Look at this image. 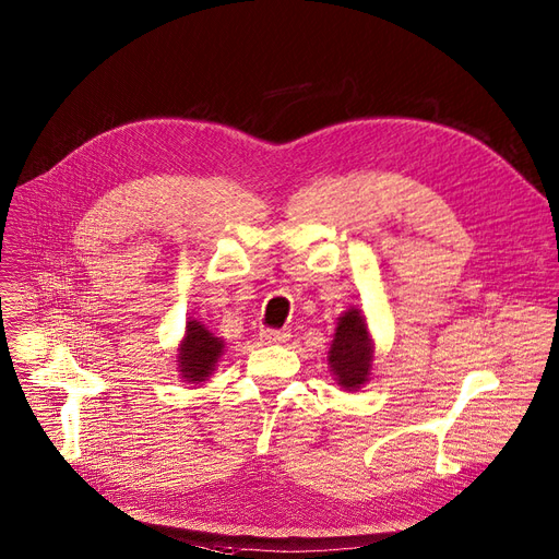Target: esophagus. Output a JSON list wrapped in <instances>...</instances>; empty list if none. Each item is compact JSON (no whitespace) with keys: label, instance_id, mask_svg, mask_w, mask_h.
Returning <instances> with one entry per match:
<instances>
[{"label":"esophagus","instance_id":"34e87169","mask_svg":"<svg viewBox=\"0 0 559 559\" xmlns=\"http://www.w3.org/2000/svg\"><path fill=\"white\" fill-rule=\"evenodd\" d=\"M260 340L264 344H285L289 340V331H272V329H264L260 331Z\"/></svg>","mask_w":559,"mask_h":559}]
</instances>
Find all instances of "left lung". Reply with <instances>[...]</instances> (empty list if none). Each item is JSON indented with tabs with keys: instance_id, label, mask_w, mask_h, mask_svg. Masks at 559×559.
I'll list each match as a JSON object with an SVG mask.
<instances>
[{
	"instance_id": "obj_1",
	"label": "left lung",
	"mask_w": 559,
	"mask_h": 559,
	"mask_svg": "<svg viewBox=\"0 0 559 559\" xmlns=\"http://www.w3.org/2000/svg\"><path fill=\"white\" fill-rule=\"evenodd\" d=\"M376 344L369 333L367 317L350 306L337 317V326L329 348V367L335 383L344 392H358L371 378Z\"/></svg>"
}]
</instances>
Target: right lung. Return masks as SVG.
Segmentation results:
<instances>
[{
    "instance_id": "obj_1",
    "label": "right lung",
    "mask_w": 559,
    "mask_h": 559,
    "mask_svg": "<svg viewBox=\"0 0 559 559\" xmlns=\"http://www.w3.org/2000/svg\"><path fill=\"white\" fill-rule=\"evenodd\" d=\"M226 342L217 337L209 326L201 324L199 319L188 317L186 333L176 348V371H179L181 380L190 385H201L209 380L224 356Z\"/></svg>"
}]
</instances>
